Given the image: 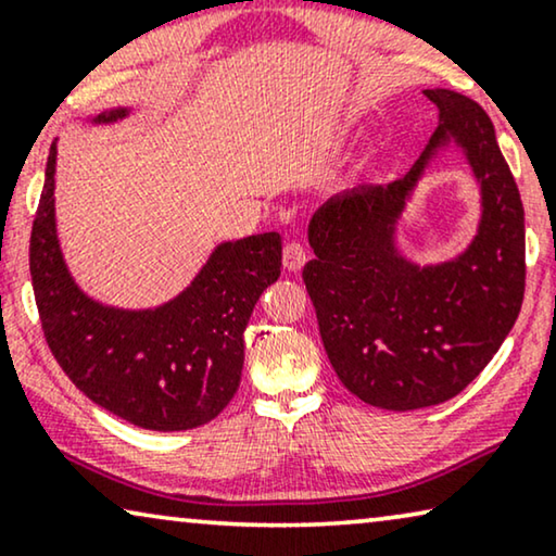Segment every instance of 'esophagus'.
I'll return each instance as SVG.
<instances>
[{"label": "esophagus", "instance_id": "1", "mask_svg": "<svg viewBox=\"0 0 556 556\" xmlns=\"http://www.w3.org/2000/svg\"><path fill=\"white\" fill-rule=\"evenodd\" d=\"M281 262H285V269L287 271H296L304 267V262H307V249H304L302 241H287L285 244V252H281Z\"/></svg>", "mask_w": 556, "mask_h": 556}]
</instances>
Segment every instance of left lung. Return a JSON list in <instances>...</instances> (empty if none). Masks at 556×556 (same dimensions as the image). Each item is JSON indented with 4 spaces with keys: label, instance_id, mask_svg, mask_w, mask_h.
<instances>
[{
    "label": "left lung",
    "instance_id": "obj_1",
    "mask_svg": "<svg viewBox=\"0 0 556 556\" xmlns=\"http://www.w3.org/2000/svg\"><path fill=\"white\" fill-rule=\"evenodd\" d=\"M426 96L441 111L428 151L401 181L327 201L309 222L315 260L302 271L342 386L386 410L458 395L502 348L527 279L521 197L486 111L451 90ZM448 135L472 161L484 216L464 255L420 270L396 256L392 224L427 155Z\"/></svg>",
    "mask_w": 556,
    "mask_h": 556
}]
</instances>
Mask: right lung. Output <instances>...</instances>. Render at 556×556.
<instances>
[{
  "instance_id": "1",
  "label": "right lung",
  "mask_w": 556,
  "mask_h": 556,
  "mask_svg": "<svg viewBox=\"0 0 556 556\" xmlns=\"http://www.w3.org/2000/svg\"><path fill=\"white\" fill-rule=\"evenodd\" d=\"M123 115L121 108L96 121ZM52 191L54 143L29 237V275L45 340L62 370L100 408L148 431H189L214 420L239 388L254 304L279 277V233L226 241L191 287L159 309H111L88 300L67 275Z\"/></svg>"
}]
</instances>
